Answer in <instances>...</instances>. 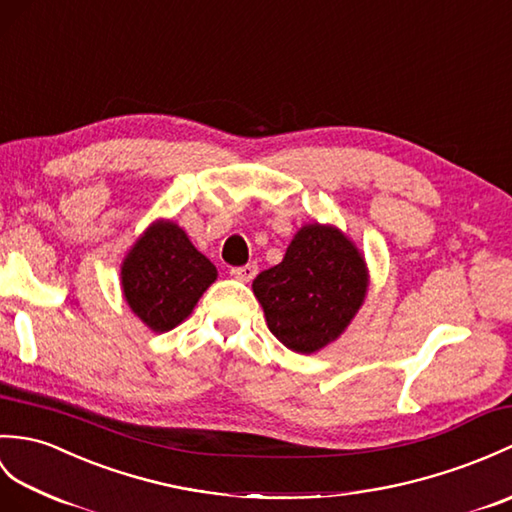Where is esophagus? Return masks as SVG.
<instances>
[{
  "instance_id": "esophagus-1",
  "label": "esophagus",
  "mask_w": 512,
  "mask_h": 512,
  "mask_svg": "<svg viewBox=\"0 0 512 512\" xmlns=\"http://www.w3.org/2000/svg\"><path fill=\"white\" fill-rule=\"evenodd\" d=\"M231 275L240 281H251L257 275V264L255 261H251V264H246V266H235V268H231Z\"/></svg>"
}]
</instances>
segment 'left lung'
Instances as JSON below:
<instances>
[{
    "label": "left lung",
    "mask_w": 512,
    "mask_h": 512,
    "mask_svg": "<svg viewBox=\"0 0 512 512\" xmlns=\"http://www.w3.org/2000/svg\"><path fill=\"white\" fill-rule=\"evenodd\" d=\"M253 290L272 334L296 353H314L334 342L360 310L364 259L338 229L307 224L281 264L259 272Z\"/></svg>",
    "instance_id": "1"
}]
</instances>
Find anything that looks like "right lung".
I'll return each instance as SVG.
<instances>
[{"instance_id":"right-lung-1","label":"right lung","mask_w":512,"mask_h":512,"mask_svg":"<svg viewBox=\"0 0 512 512\" xmlns=\"http://www.w3.org/2000/svg\"><path fill=\"white\" fill-rule=\"evenodd\" d=\"M218 272L174 222H157L122 266L124 296L152 331H170L192 314Z\"/></svg>"}]
</instances>
